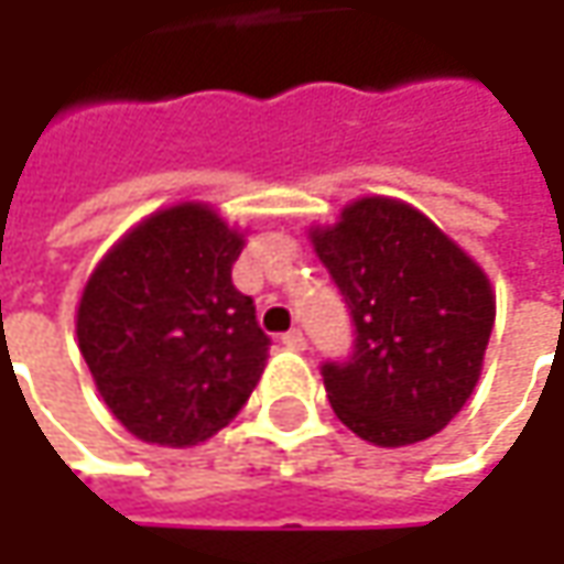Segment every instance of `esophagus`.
Wrapping results in <instances>:
<instances>
[{
  "mask_svg": "<svg viewBox=\"0 0 564 564\" xmlns=\"http://www.w3.org/2000/svg\"><path fill=\"white\" fill-rule=\"evenodd\" d=\"M282 345H285V348H292V351H304V348H307V338H304L301 329H292V333H285V336H282Z\"/></svg>",
  "mask_w": 564,
  "mask_h": 564,
  "instance_id": "1",
  "label": "esophagus"
}]
</instances>
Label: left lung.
<instances>
[{"mask_svg":"<svg viewBox=\"0 0 564 564\" xmlns=\"http://www.w3.org/2000/svg\"><path fill=\"white\" fill-rule=\"evenodd\" d=\"M311 245L355 319V355L323 364L336 417L382 448L436 436L470 399L496 294L480 263L395 197H358Z\"/></svg>","mask_w":564,"mask_h":564,"instance_id":"8db88e82","label":"left lung"}]
</instances>
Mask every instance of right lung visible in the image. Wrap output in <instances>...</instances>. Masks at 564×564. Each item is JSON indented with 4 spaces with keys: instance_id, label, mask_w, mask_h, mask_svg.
<instances>
[{
    "instance_id": "right-lung-1",
    "label": "right lung",
    "mask_w": 564,
    "mask_h": 564,
    "mask_svg": "<svg viewBox=\"0 0 564 564\" xmlns=\"http://www.w3.org/2000/svg\"><path fill=\"white\" fill-rule=\"evenodd\" d=\"M241 248L245 231L185 200L128 228L90 272L77 348L106 408L143 443H206L263 373L270 336L231 285Z\"/></svg>"
}]
</instances>
